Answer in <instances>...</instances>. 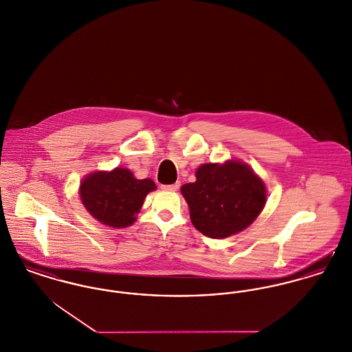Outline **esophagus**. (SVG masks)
<instances>
[{"label": "esophagus", "instance_id": "obj_1", "mask_svg": "<svg viewBox=\"0 0 352 352\" xmlns=\"http://www.w3.org/2000/svg\"><path fill=\"white\" fill-rule=\"evenodd\" d=\"M181 186V182H175V184H173V185H164L162 188L164 190H168V191H177L178 188Z\"/></svg>", "mask_w": 352, "mask_h": 352}]
</instances>
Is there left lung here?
<instances>
[{"instance_id": "obj_1", "label": "left lung", "mask_w": 352, "mask_h": 352, "mask_svg": "<svg viewBox=\"0 0 352 352\" xmlns=\"http://www.w3.org/2000/svg\"><path fill=\"white\" fill-rule=\"evenodd\" d=\"M195 177L181 191L194 228L210 238L223 239L245 230L266 205L263 181L241 161L205 164Z\"/></svg>"}]
</instances>
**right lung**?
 <instances>
[{"label": "right lung", "instance_id": "right-lung-1", "mask_svg": "<svg viewBox=\"0 0 352 352\" xmlns=\"http://www.w3.org/2000/svg\"><path fill=\"white\" fill-rule=\"evenodd\" d=\"M155 188L151 179H137L129 168L116 167L83 178L80 197L97 221L110 228H124L135 222L146 195Z\"/></svg>", "mask_w": 352, "mask_h": 352}]
</instances>
